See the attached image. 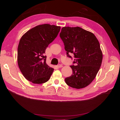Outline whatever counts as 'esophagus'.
<instances>
[{
    "mask_svg": "<svg viewBox=\"0 0 120 120\" xmlns=\"http://www.w3.org/2000/svg\"><path fill=\"white\" fill-rule=\"evenodd\" d=\"M63 66V65L62 64H58L57 65V67L58 68H62Z\"/></svg>",
    "mask_w": 120,
    "mask_h": 120,
    "instance_id": "1",
    "label": "esophagus"
}]
</instances>
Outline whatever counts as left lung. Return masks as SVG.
Masks as SVG:
<instances>
[{"label":"left lung","instance_id":"8db88e82","mask_svg":"<svg viewBox=\"0 0 120 120\" xmlns=\"http://www.w3.org/2000/svg\"><path fill=\"white\" fill-rule=\"evenodd\" d=\"M60 36L67 56L72 58V53L75 57V65L70 66L72 74L65 82L71 88H85L96 78L102 62L100 43L93 33L79 27H64Z\"/></svg>","mask_w":120,"mask_h":120}]
</instances>
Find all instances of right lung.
<instances>
[{
    "label": "right lung",
    "instance_id": "1",
    "mask_svg": "<svg viewBox=\"0 0 120 120\" xmlns=\"http://www.w3.org/2000/svg\"><path fill=\"white\" fill-rule=\"evenodd\" d=\"M60 26L38 25L21 37L17 49V63L24 78L34 83L49 80L54 69L46 63L45 49L59 34Z\"/></svg>",
    "mask_w": 120,
    "mask_h": 120
}]
</instances>
